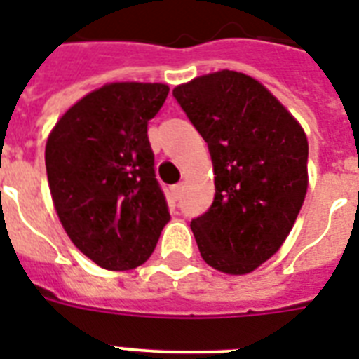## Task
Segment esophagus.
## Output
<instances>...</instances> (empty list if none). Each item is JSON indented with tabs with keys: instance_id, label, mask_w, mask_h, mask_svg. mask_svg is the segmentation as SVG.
Returning <instances> with one entry per match:
<instances>
[{
	"instance_id": "esophagus-1",
	"label": "esophagus",
	"mask_w": 359,
	"mask_h": 359,
	"mask_svg": "<svg viewBox=\"0 0 359 359\" xmlns=\"http://www.w3.org/2000/svg\"><path fill=\"white\" fill-rule=\"evenodd\" d=\"M182 188H184V186H182V182H179V184L171 186V194H173L175 199H179V197H180V191H182Z\"/></svg>"
}]
</instances>
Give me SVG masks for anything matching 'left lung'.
Wrapping results in <instances>:
<instances>
[{
	"label": "left lung",
	"instance_id": "1",
	"mask_svg": "<svg viewBox=\"0 0 359 359\" xmlns=\"http://www.w3.org/2000/svg\"><path fill=\"white\" fill-rule=\"evenodd\" d=\"M214 165L212 207L191 219L203 261L231 276L266 262L289 236L307 194V137L261 81L236 70L173 89Z\"/></svg>",
	"mask_w": 359,
	"mask_h": 359
}]
</instances>
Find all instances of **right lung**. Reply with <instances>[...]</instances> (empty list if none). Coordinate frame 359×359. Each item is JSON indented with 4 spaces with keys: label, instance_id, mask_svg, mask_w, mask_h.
<instances>
[{
    "label": "right lung",
    "instance_id": "add662e5",
    "mask_svg": "<svg viewBox=\"0 0 359 359\" xmlns=\"http://www.w3.org/2000/svg\"><path fill=\"white\" fill-rule=\"evenodd\" d=\"M168 93L165 83H106L70 106L48 135L44 158L59 222L106 270L143 264L171 219L147 137Z\"/></svg>",
    "mask_w": 359,
    "mask_h": 359
}]
</instances>
